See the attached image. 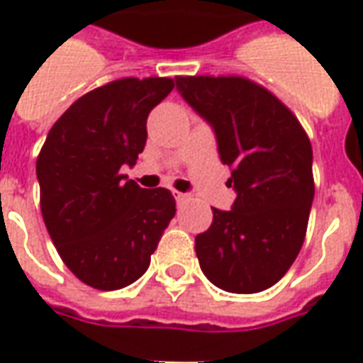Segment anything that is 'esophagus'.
<instances>
[{"label": "esophagus", "mask_w": 363, "mask_h": 363, "mask_svg": "<svg viewBox=\"0 0 363 363\" xmlns=\"http://www.w3.org/2000/svg\"><path fill=\"white\" fill-rule=\"evenodd\" d=\"M174 198H177V202H184L189 194H184V192H174Z\"/></svg>", "instance_id": "34e87169"}]
</instances>
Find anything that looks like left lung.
I'll use <instances>...</instances> for the list:
<instances>
[{"label":"left lung","instance_id":"left-lung-1","mask_svg":"<svg viewBox=\"0 0 363 363\" xmlns=\"http://www.w3.org/2000/svg\"><path fill=\"white\" fill-rule=\"evenodd\" d=\"M177 89L212 124L237 192L233 208H212V225L196 235L200 268L225 291H262L303 245L315 196L311 142L296 114L247 77L179 75Z\"/></svg>","mask_w":363,"mask_h":363}]
</instances>
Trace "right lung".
Segmentation results:
<instances>
[{"label": "right lung", "instance_id": "right-lung-1", "mask_svg": "<svg viewBox=\"0 0 363 363\" xmlns=\"http://www.w3.org/2000/svg\"><path fill=\"white\" fill-rule=\"evenodd\" d=\"M174 87L171 77H122L79 96L36 159L40 210L60 259L91 288L130 286L150 267L174 218L167 189L126 181L143 151L145 120Z\"/></svg>", "mask_w": 363, "mask_h": 363}]
</instances>
